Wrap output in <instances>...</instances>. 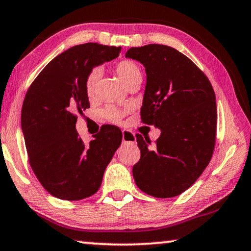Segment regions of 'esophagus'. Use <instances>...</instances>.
<instances>
[{"mask_svg": "<svg viewBox=\"0 0 251 251\" xmlns=\"http://www.w3.org/2000/svg\"><path fill=\"white\" fill-rule=\"evenodd\" d=\"M122 142L123 143H135L137 142V138H135L134 133L130 132V131L122 130Z\"/></svg>", "mask_w": 251, "mask_h": 251, "instance_id": "34e87169", "label": "esophagus"}]
</instances>
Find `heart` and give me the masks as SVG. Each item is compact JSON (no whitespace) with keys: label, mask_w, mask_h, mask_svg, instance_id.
I'll return each mask as SVG.
<instances>
[{"label":"heart","mask_w":251,"mask_h":251,"mask_svg":"<svg viewBox=\"0 0 251 251\" xmlns=\"http://www.w3.org/2000/svg\"><path fill=\"white\" fill-rule=\"evenodd\" d=\"M114 71H116L117 75L120 77L121 81L125 83L126 87H130L131 84H133L134 82L141 81V71L140 68L138 67L137 64L132 61H120L116 65H114ZM101 76V71L99 69H93L90 71V73L85 79V93L87 96L92 99L96 96L97 92V85L98 81ZM104 117L110 121L113 122H119L121 121V119L125 117L126 111L120 108H117L114 105H109L106 106L103 111Z\"/></svg>","instance_id":"obj_1"}]
</instances>
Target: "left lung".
<instances>
[{
    "mask_svg": "<svg viewBox=\"0 0 251 251\" xmlns=\"http://www.w3.org/2000/svg\"><path fill=\"white\" fill-rule=\"evenodd\" d=\"M126 57L146 69L142 121L161 131L152 148L137 134L141 157L132 168L135 184L157 198L179 196L210 162L217 129L212 85L189 57L168 45L131 48Z\"/></svg>",
    "mask_w": 251,
    "mask_h": 251,
    "instance_id": "1",
    "label": "left lung"
}]
</instances>
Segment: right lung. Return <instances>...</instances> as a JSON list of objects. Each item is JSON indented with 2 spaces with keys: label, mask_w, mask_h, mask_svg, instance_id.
<instances>
[{
  "label": "right lung",
  "mask_w": 251,
  "mask_h": 251,
  "mask_svg": "<svg viewBox=\"0 0 251 251\" xmlns=\"http://www.w3.org/2000/svg\"><path fill=\"white\" fill-rule=\"evenodd\" d=\"M121 47L85 43L68 49L45 67L24 98L21 126L33 172L49 194L81 200L99 190L121 145V130L103 126L89 145L75 129V114L90 108L85 79L93 68L119 56Z\"/></svg>",
  "instance_id": "right-lung-1"
}]
</instances>
